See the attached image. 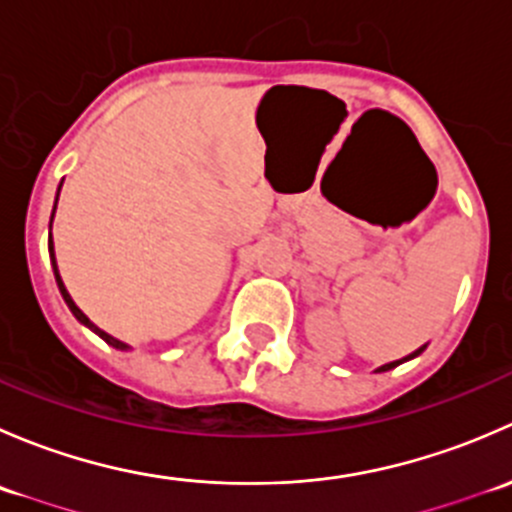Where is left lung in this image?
Masks as SVG:
<instances>
[{
	"instance_id": "8db88e82",
	"label": "left lung",
	"mask_w": 512,
	"mask_h": 512,
	"mask_svg": "<svg viewBox=\"0 0 512 512\" xmlns=\"http://www.w3.org/2000/svg\"><path fill=\"white\" fill-rule=\"evenodd\" d=\"M423 349H426V347H421V349H416V352H414V354H409V356H404V359H399V361H391V364H384V366H381V369H379V371H389V369H394V366H399V364H404V361H409V359H414V356H418V354H421V352H423Z\"/></svg>"
}]
</instances>
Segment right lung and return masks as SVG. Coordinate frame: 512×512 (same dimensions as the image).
I'll return each instance as SVG.
<instances>
[{"label": "right lung", "instance_id": "obj_1", "mask_svg": "<svg viewBox=\"0 0 512 512\" xmlns=\"http://www.w3.org/2000/svg\"><path fill=\"white\" fill-rule=\"evenodd\" d=\"M54 210H56V205H54ZM51 218H54V215H51ZM49 255H51V265H54L56 285H59V289H61V297H64V302H66V304H69V309H71V312H74V317H76V319H79V322H81V324H86V327H89V329H94V332H96V334H98V337H101V339H103V342H106V344H111V347H116V349H126V344H123V342H118V339H113V337H111V334L101 332V329H98V327H96V324H94V322H91V319H89V317H86V314H84V312H81V309H79V307H76V304H74V299H71V297H69V292H66L64 282H61V277H59V270H56V257H54V245H51V237H49Z\"/></svg>", "mask_w": 512, "mask_h": 512}]
</instances>
